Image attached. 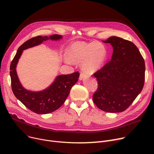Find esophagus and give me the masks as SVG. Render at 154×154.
<instances>
[{
  "mask_svg": "<svg viewBox=\"0 0 154 154\" xmlns=\"http://www.w3.org/2000/svg\"><path fill=\"white\" fill-rule=\"evenodd\" d=\"M85 78H86V75L85 74H84V73H81V74H80V76H79V79L80 80H83L84 79H85Z\"/></svg>",
  "mask_w": 154,
  "mask_h": 154,
  "instance_id": "esophagus-1",
  "label": "esophagus"
}]
</instances>
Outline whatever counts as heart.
I'll use <instances>...</instances> for the list:
<instances>
[{"label":"heart","instance_id":"obj_1","mask_svg":"<svg viewBox=\"0 0 154 154\" xmlns=\"http://www.w3.org/2000/svg\"><path fill=\"white\" fill-rule=\"evenodd\" d=\"M67 56L70 61L81 63L82 70L91 74L102 67L106 59L107 51L99 43L76 42L69 48Z\"/></svg>","mask_w":154,"mask_h":154}]
</instances>
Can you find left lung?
<instances>
[{"mask_svg":"<svg viewBox=\"0 0 154 154\" xmlns=\"http://www.w3.org/2000/svg\"><path fill=\"white\" fill-rule=\"evenodd\" d=\"M113 47L112 59L94 74L98 88L93 101L107 112L125 110L142 91L145 80V62L132 42L113 36L103 40Z\"/></svg>","mask_w":154,"mask_h":154,"instance_id":"obj_1","label":"left lung"}]
</instances>
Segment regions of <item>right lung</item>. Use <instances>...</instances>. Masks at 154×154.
Masks as SVG:
<instances>
[{
    "instance_id": "1",
    "label": "right lung",
    "mask_w": 154,
    "mask_h": 154,
    "mask_svg": "<svg viewBox=\"0 0 154 154\" xmlns=\"http://www.w3.org/2000/svg\"><path fill=\"white\" fill-rule=\"evenodd\" d=\"M60 35L54 34L49 37L37 36L31 38L21 45L17 51L10 66L12 90L17 97L27 108L38 114H47L60 108L66 100L72 87L79 80V73L60 75L46 89L32 92L24 88L21 85L16 72V67L23 50L38 45L48 39L57 40L62 38Z\"/></svg>"
}]
</instances>
